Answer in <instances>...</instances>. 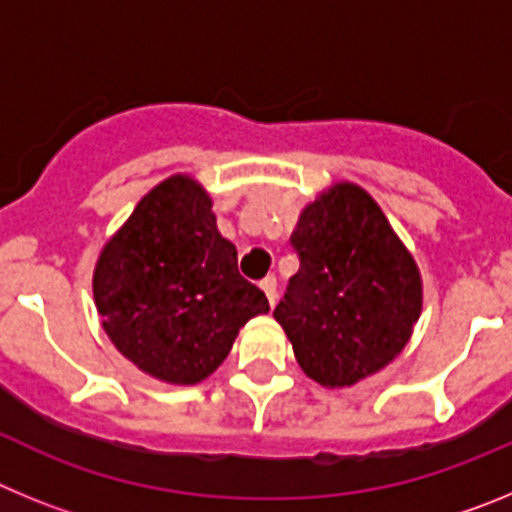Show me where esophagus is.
Here are the masks:
<instances>
[{
	"label": "esophagus",
	"instance_id": "34e87169",
	"mask_svg": "<svg viewBox=\"0 0 512 512\" xmlns=\"http://www.w3.org/2000/svg\"><path fill=\"white\" fill-rule=\"evenodd\" d=\"M261 289H264V295H266V300H269V305L274 307V302H277V279L264 277L261 279Z\"/></svg>",
	"mask_w": 512,
	"mask_h": 512
}]
</instances>
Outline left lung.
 <instances>
[{
  "label": "left lung",
  "mask_w": 512,
  "mask_h": 512,
  "mask_svg": "<svg viewBox=\"0 0 512 512\" xmlns=\"http://www.w3.org/2000/svg\"><path fill=\"white\" fill-rule=\"evenodd\" d=\"M300 271L274 310L297 364L323 387L377 374L410 341L423 282L377 202L341 182L302 210L292 233Z\"/></svg>",
  "instance_id": "obj_1"
}]
</instances>
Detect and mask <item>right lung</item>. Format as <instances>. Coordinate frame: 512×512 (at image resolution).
Returning a JSON list of instances; mask_svg holds the SVG:
<instances>
[{"mask_svg":"<svg viewBox=\"0 0 512 512\" xmlns=\"http://www.w3.org/2000/svg\"><path fill=\"white\" fill-rule=\"evenodd\" d=\"M102 328L140 372L169 384L210 377L238 330L269 312L220 235L210 194L174 174L138 202L94 266Z\"/></svg>","mask_w":512,"mask_h":512,"instance_id":"obj_1","label":"right lung"}]
</instances>
